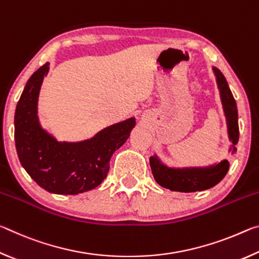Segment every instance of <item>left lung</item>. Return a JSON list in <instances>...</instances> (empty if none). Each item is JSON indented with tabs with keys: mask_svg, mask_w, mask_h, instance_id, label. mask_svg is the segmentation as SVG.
<instances>
[{
	"mask_svg": "<svg viewBox=\"0 0 259 259\" xmlns=\"http://www.w3.org/2000/svg\"><path fill=\"white\" fill-rule=\"evenodd\" d=\"M216 74L217 83L221 97L224 106L225 115L227 117V126H229L230 138L235 145L239 140V123H238V109L236 103L232 95L226 78L222 72L213 68ZM235 151V148H233ZM150 164L153 176L156 183L162 187L168 188L174 192H196L211 188L225 177L229 171L230 162L227 160L222 161L216 165L208 168H185V169H171L161 163L156 156H151Z\"/></svg>",
	"mask_w": 259,
	"mask_h": 259,
	"instance_id": "1",
	"label": "left lung"
}]
</instances>
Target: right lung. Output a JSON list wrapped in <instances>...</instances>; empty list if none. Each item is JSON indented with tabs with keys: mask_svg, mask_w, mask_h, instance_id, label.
Wrapping results in <instances>:
<instances>
[{
	"mask_svg": "<svg viewBox=\"0 0 259 259\" xmlns=\"http://www.w3.org/2000/svg\"><path fill=\"white\" fill-rule=\"evenodd\" d=\"M49 64L35 72L17 104L15 142L21 165L35 182L56 194H78L97 187L107 176L115 150L128 139L134 117L105 128L91 139L59 143L37 120V97Z\"/></svg>",
	"mask_w": 259,
	"mask_h": 259,
	"instance_id": "1",
	"label": "right lung"
}]
</instances>
